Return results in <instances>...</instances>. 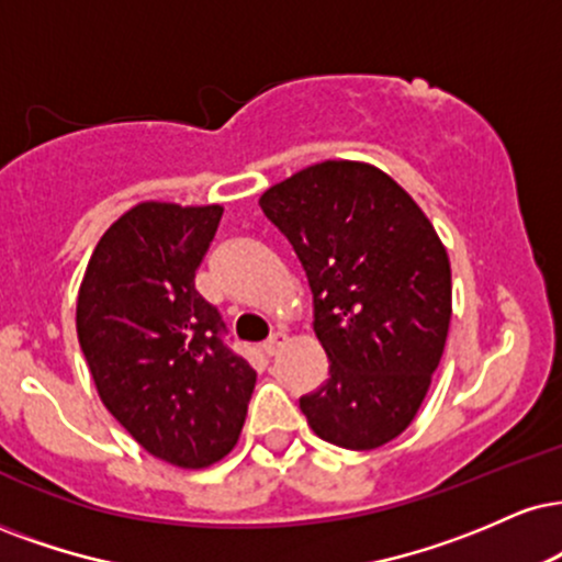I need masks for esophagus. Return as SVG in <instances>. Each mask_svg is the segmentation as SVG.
Masks as SVG:
<instances>
[{"instance_id":"34e87169","label":"esophagus","mask_w":562,"mask_h":562,"mask_svg":"<svg viewBox=\"0 0 562 562\" xmlns=\"http://www.w3.org/2000/svg\"><path fill=\"white\" fill-rule=\"evenodd\" d=\"M282 342H285V335H282V333H277V335H272V337H269V340H267V342H263V346H261V350H263V353H267V356H274V353H277V350H280V348H282Z\"/></svg>"}]
</instances>
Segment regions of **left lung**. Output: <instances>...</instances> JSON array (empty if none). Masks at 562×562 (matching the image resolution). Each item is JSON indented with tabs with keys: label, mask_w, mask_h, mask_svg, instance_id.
<instances>
[{
	"label": "left lung",
	"mask_w": 562,
	"mask_h": 562,
	"mask_svg": "<svg viewBox=\"0 0 562 562\" xmlns=\"http://www.w3.org/2000/svg\"><path fill=\"white\" fill-rule=\"evenodd\" d=\"M259 206L308 277L329 358L327 382L301 397L303 416L337 448H380L414 422L442 358L448 251L416 201L363 161L311 165Z\"/></svg>",
	"instance_id": "obj_1"
}]
</instances>
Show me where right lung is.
<instances>
[{
	"instance_id": "1",
	"label": "right lung",
	"mask_w": 562,
	"mask_h": 562,
	"mask_svg": "<svg viewBox=\"0 0 562 562\" xmlns=\"http://www.w3.org/2000/svg\"><path fill=\"white\" fill-rule=\"evenodd\" d=\"M222 212L133 206L101 235L78 290V340L101 403L140 448L180 469H206L235 448L256 384L195 290Z\"/></svg>"
}]
</instances>
